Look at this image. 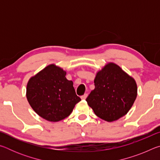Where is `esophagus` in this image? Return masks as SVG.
<instances>
[{
	"label": "esophagus",
	"instance_id": "obj_1",
	"mask_svg": "<svg viewBox=\"0 0 160 160\" xmlns=\"http://www.w3.org/2000/svg\"><path fill=\"white\" fill-rule=\"evenodd\" d=\"M87 97H88V94H85L84 95L81 96V99H85L87 98Z\"/></svg>",
	"mask_w": 160,
	"mask_h": 160
}]
</instances>
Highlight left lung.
<instances>
[{"mask_svg":"<svg viewBox=\"0 0 160 160\" xmlns=\"http://www.w3.org/2000/svg\"><path fill=\"white\" fill-rule=\"evenodd\" d=\"M95 88L86 101L95 114L112 122L126 115L137 97L135 80L113 63L99 70L94 80Z\"/></svg>","mask_w":160,"mask_h":160,"instance_id":"left-lung-1","label":"left lung"}]
</instances>
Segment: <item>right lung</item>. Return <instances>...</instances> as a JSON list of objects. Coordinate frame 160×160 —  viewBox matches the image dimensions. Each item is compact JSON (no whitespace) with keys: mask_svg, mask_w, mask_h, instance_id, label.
<instances>
[{"mask_svg":"<svg viewBox=\"0 0 160 160\" xmlns=\"http://www.w3.org/2000/svg\"><path fill=\"white\" fill-rule=\"evenodd\" d=\"M66 75L61 68L51 64L28 81L26 96L29 104L48 121L57 122L68 117L81 100L73 82L67 80Z\"/></svg>","mask_w":160,"mask_h":160,"instance_id":"add662e5","label":"right lung"}]
</instances>
